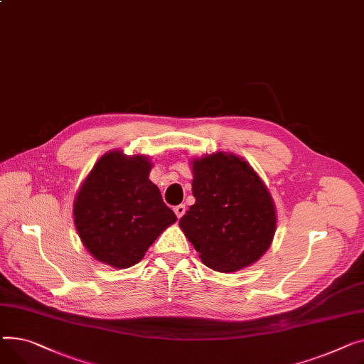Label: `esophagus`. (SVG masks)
Instances as JSON below:
<instances>
[{
	"instance_id": "1",
	"label": "esophagus",
	"mask_w": 364,
	"mask_h": 364,
	"mask_svg": "<svg viewBox=\"0 0 364 364\" xmlns=\"http://www.w3.org/2000/svg\"><path fill=\"white\" fill-rule=\"evenodd\" d=\"M175 213H176V216H178V219H181L183 215H185V211H186V207H185V204H179V205H176L175 208Z\"/></svg>"
}]
</instances>
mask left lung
I'll list each match as a JSON object with an SVG mask.
<instances>
[{
	"label": "left lung",
	"mask_w": 364,
	"mask_h": 364,
	"mask_svg": "<svg viewBox=\"0 0 364 364\" xmlns=\"http://www.w3.org/2000/svg\"><path fill=\"white\" fill-rule=\"evenodd\" d=\"M191 205L179 220L205 266L229 273L257 262L270 247L276 211L252 167L233 154L192 161Z\"/></svg>",
	"instance_id": "1"
}]
</instances>
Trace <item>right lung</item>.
<instances>
[{
    "label": "right lung",
    "mask_w": 364,
    "mask_h": 364,
    "mask_svg": "<svg viewBox=\"0 0 364 364\" xmlns=\"http://www.w3.org/2000/svg\"><path fill=\"white\" fill-rule=\"evenodd\" d=\"M151 163L120 151L102 156L80 186L73 216L79 237L101 263L136 264L159 235L176 222L159 188L148 179Z\"/></svg>",
    "instance_id": "obj_1"
}]
</instances>
